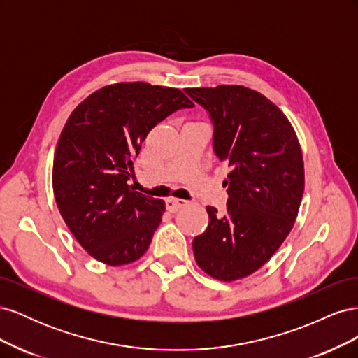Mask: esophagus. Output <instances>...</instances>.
<instances>
[{
    "instance_id": "1",
    "label": "esophagus",
    "mask_w": 358,
    "mask_h": 358,
    "mask_svg": "<svg viewBox=\"0 0 358 358\" xmlns=\"http://www.w3.org/2000/svg\"><path fill=\"white\" fill-rule=\"evenodd\" d=\"M185 204H187V201L182 200V199H175V197L166 199V208H167V210L171 212V213L178 212V210L182 209Z\"/></svg>"
}]
</instances>
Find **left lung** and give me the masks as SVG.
<instances>
[{"instance_id": "8db88e82", "label": "left lung", "mask_w": 358, "mask_h": 358, "mask_svg": "<svg viewBox=\"0 0 358 358\" xmlns=\"http://www.w3.org/2000/svg\"><path fill=\"white\" fill-rule=\"evenodd\" d=\"M185 92L209 112L213 150L230 167L227 210L206 208L209 225L192 251L203 272L231 282L264 266L294 225L305 189L301 149L287 116L263 94L241 85Z\"/></svg>"}]
</instances>
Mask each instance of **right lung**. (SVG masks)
Masks as SVG:
<instances>
[{"mask_svg": "<svg viewBox=\"0 0 358 358\" xmlns=\"http://www.w3.org/2000/svg\"><path fill=\"white\" fill-rule=\"evenodd\" d=\"M194 103L178 88L121 82L92 92L64 125L52 185L59 213L99 262L124 266L142 257L166 203L128 180L143 140L162 119Z\"/></svg>", "mask_w": 358, "mask_h": 358, "instance_id": "obj_1", "label": "right lung"}]
</instances>
